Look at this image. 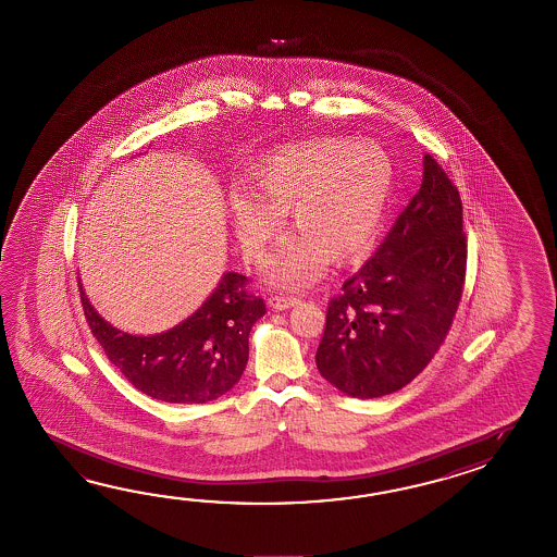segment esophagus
Here are the masks:
<instances>
[{"mask_svg":"<svg viewBox=\"0 0 557 557\" xmlns=\"http://www.w3.org/2000/svg\"><path fill=\"white\" fill-rule=\"evenodd\" d=\"M296 302H298L296 296L274 295L269 298V307L274 310H286V308L295 307Z\"/></svg>","mask_w":557,"mask_h":557,"instance_id":"34e87169","label":"esophagus"}]
</instances>
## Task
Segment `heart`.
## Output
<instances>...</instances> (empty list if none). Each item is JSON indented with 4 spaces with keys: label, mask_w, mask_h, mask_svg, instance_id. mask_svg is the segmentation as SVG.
<instances>
[{
    "label": "heart",
    "mask_w": 557,
    "mask_h": 557,
    "mask_svg": "<svg viewBox=\"0 0 557 557\" xmlns=\"http://www.w3.org/2000/svg\"><path fill=\"white\" fill-rule=\"evenodd\" d=\"M252 193L231 201L233 226L250 261H261L290 213L298 235L267 264L273 283L298 288L326 262L362 257L379 235L394 189L388 153L372 141L317 137L288 143L252 169Z\"/></svg>",
    "instance_id": "1"
}]
</instances>
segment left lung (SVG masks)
<instances>
[{
  "mask_svg": "<svg viewBox=\"0 0 557 557\" xmlns=\"http://www.w3.org/2000/svg\"><path fill=\"white\" fill-rule=\"evenodd\" d=\"M462 199L424 154L420 189L358 273L332 296L317 368L355 398L400 391L430 364L450 331L466 281Z\"/></svg>",
  "mask_w": 557,
  "mask_h": 557,
  "instance_id": "8db88e82",
  "label": "left lung"
}]
</instances>
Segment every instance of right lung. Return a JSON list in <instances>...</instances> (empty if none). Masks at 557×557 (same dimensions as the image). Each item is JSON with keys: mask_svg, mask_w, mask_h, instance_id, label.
Wrapping results in <instances>:
<instances>
[{"mask_svg": "<svg viewBox=\"0 0 557 557\" xmlns=\"http://www.w3.org/2000/svg\"><path fill=\"white\" fill-rule=\"evenodd\" d=\"M245 274H223L202 307L171 331L133 336L113 329L89 305L82 283V307L91 334L109 362L154 400L205 404L231 391L249 360V332L267 312L249 290Z\"/></svg>", "mask_w": 557, "mask_h": 557, "instance_id": "right-lung-1", "label": "right lung"}]
</instances>
